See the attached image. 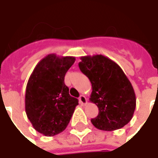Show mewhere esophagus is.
Instances as JSON below:
<instances>
[{
	"label": "esophagus",
	"instance_id": "esophagus-1",
	"mask_svg": "<svg viewBox=\"0 0 158 158\" xmlns=\"http://www.w3.org/2000/svg\"><path fill=\"white\" fill-rule=\"evenodd\" d=\"M79 102L81 103L82 105H85L86 103H87V99H86V97L85 96H79Z\"/></svg>",
	"mask_w": 158,
	"mask_h": 158
}]
</instances>
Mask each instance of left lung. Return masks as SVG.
<instances>
[{
  "mask_svg": "<svg viewBox=\"0 0 158 158\" xmlns=\"http://www.w3.org/2000/svg\"><path fill=\"white\" fill-rule=\"evenodd\" d=\"M80 71L92 85L89 101L98 106V116L90 121L96 129L113 131L132 119L136 106L135 90L122 69L102 55L85 56Z\"/></svg>",
  "mask_w": 158,
  "mask_h": 158,
  "instance_id": "obj_1",
  "label": "left lung"
}]
</instances>
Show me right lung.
<instances>
[{"mask_svg": "<svg viewBox=\"0 0 158 158\" xmlns=\"http://www.w3.org/2000/svg\"><path fill=\"white\" fill-rule=\"evenodd\" d=\"M74 56L49 54L40 60L26 86L25 112L36 131L54 136L67 128L79 101L69 95L64 77Z\"/></svg>", "mask_w": 158, "mask_h": 158, "instance_id": "add662e5", "label": "right lung"}]
</instances>
